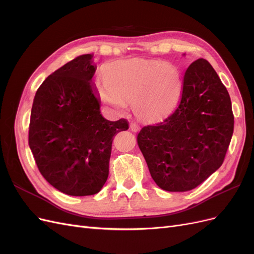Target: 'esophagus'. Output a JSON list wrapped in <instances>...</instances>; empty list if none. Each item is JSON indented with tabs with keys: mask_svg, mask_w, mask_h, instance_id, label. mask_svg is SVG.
<instances>
[{
	"mask_svg": "<svg viewBox=\"0 0 254 254\" xmlns=\"http://www.w3.org/2000/svg\"><path fill=\"white\" fill-rule=\"evenodd\" d=\"M129 127H130V130H131V131H133V132L139 131V129H140V126L137 125V123H135V122H131V123H130Z\"/></svg>",
	"mask_w": 254,
	"mask_h": 254,
	"instance_id": "1",
	"label": "esophagus"
}]
</instances>
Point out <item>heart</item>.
<instances>
[{"label": "heart", "instance_id": "1", "mask_svg": "<svg viewBox=\"0 0 254 254\" xmlns=\"http://www.w3.org/2000/svg\"><path fill=\"white\" fill-rule=\"evenodd\" d=\"M97 84L99 96L115 109L132 102L137 118L155 121L165 117L178 103L182 82L177 67L159 60L130 59L111 64Z\"/></svg>", "mask_w": 254, "mask_h": 254}]
</instances>
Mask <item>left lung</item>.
I'll return each instance as SVG.
<instances>
[{
  "mask_svg": "<svg viewBox=\"0 0 254 254\" xmlns=\"http://www.w3.org/2000/svg\"><path fill=\"white\" fill-rule=\"evenodd\" d=\"M233 128L228 91L209 61L199 58L184 74L176 110L163 122L143 127L136 140L157 186L187 191L221 166Z\"/></svg>",
  "mask_w": 254,
  "mask_h": 254,
  "instance_id": "1",
  "label": "left lung"
}]
</instances>
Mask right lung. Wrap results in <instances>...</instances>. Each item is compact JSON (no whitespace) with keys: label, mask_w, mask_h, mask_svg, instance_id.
<instances>
[{"label":"right lung","mask_w":254,"mask_h":254,"mask_svg":"<svg viewBox=\"0 0 254 254\" xmlns=\"http://www.w3.org/2000/svg\"><path fill=\"white\" fill-rule=\"evenodd\" d=\"M86 54L48 76L37 90L30 113L28 144L39 172L51 186L71 196L102 190L109 175L113 136L128 122L101 114L90 80L96 66Z\"/></svg>","instance_id":"add662e5"}]
</instances>
